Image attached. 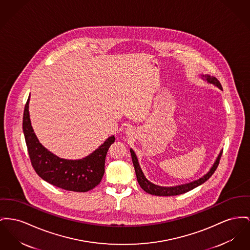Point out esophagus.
Wrapping results in <instances>:
<instances>
[{
  "mask_svg": "<svg viewBox=\"0 0 250 250\" xmlns=\"http://www.w3.org/2000/svg\"><path fill=\"white\" fill-rule=\"evenodd\" d=\"M125 134H126V135H131V134H133L132 127H127V128L125 129Z\"/></svg>",
  "mask_w": 250,
  "mask_h": 250,
  "instance_id": "obj_1",
  "label": "esophagus"
}]
</instances>
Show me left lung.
Instances as JSON below:
<instances>
[{"label": "left lung", "mask_w": 250, "mask_h": 250, "mask_svg": "<svg viewBox=\"0 0 250 250\" xmlns=\"http://www.w3.org/2000/svg\"><path fill=\"white\" fill-rule=\"evenodd\" d=\"M200 77L206 81L208 84H211L215 87L219 88V89H223L222 86H221L220 82L217 80V78H215L214 76H211L209 74H200ZM222 151L221 150L216 158V160L213 162L212 166L209 168V170L206 173L205 175L201 177H199L196 180H193L191 182L185 183V184H180V185H176V186H170V187H166V186H159L156 185L154 183H152L151 181H149L147 179L141 166L140 163L138 161V158L136 156V153L134 152L132 148H130V153H131V157H132L133 165L135 168V173H136V176H137V180L140 184V186L142 187V189L144 191H146L150 194H154V195H159V196H171V195H178V194H182L185 193L187 191H191L192 189L198 187L199 185L203 184L206 182L210 176H212V174L214 173V171L216 170L218 164H219V161H220L221 155H222Z\"/></svg>", "instance_id": "obj_1"}]
</instances>
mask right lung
I'll return each mask as SVG.
<instances>
[{
    "label": "right lung",
    "mask_w": 250,
    "mask_h": 250,
    "mask_svg": "<svg viewBox=\"0 0 250 250\" xmlns=\"http://www.w3.org/2000/svg\"><path fill=\"white\" fill-rule=\"evenodd\" d=\"M30 96L24 107L22 130L36 173L48 183L66 191L84 192L97 186L104 173V160L115 137H108L87 157L79 160L59 158L43 146L34 132L29 113Z\"/></svg>",
    "instance_id": "add662e5"
}]
</instances>
